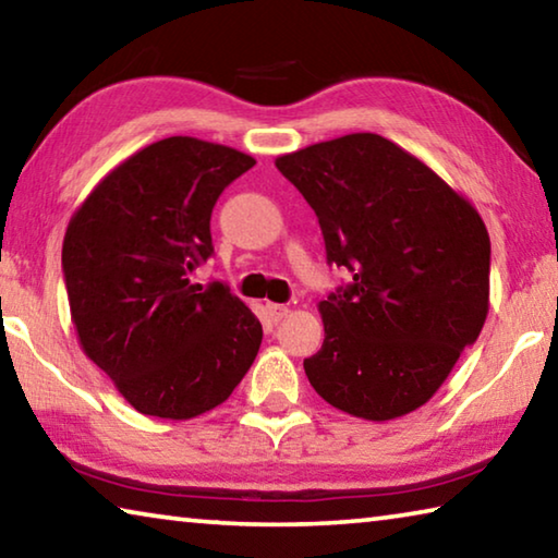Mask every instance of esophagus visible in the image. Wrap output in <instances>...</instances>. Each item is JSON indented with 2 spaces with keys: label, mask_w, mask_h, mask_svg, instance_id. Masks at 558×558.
<instances>
[{
  "label": "esophagus",
  "mask_w": 558,
  "mask_h": 558,
  "mask_svg": "<svg viewBox=\"0 0 558 558\" xmlns=\"http://www.w3.org/2000/svg\"><path fill=\"white\" fill-rule=\"evenodd\" d=\"M266 310H268V315H270L272 323H280V319L288 317V313H290L288 305H278V302H268Z\"/></svg>",
  "instance_id": "obj_1"
}]
</instances>
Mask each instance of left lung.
I'll return each instance as SVG.
<instances>
[{
	"instance_id": "left-lung-1",
	"label": "left lung",
	"mask_w": 558,
	"mask_h": 558,
	"mask_svg": "<svg viewBox=\"0 0 558 558\" xmlns=\"http://www.w3.org/2000/svg\"><path fill=\"white\" fill-rule=\"evenodd\" d=\"M317 214L329 266L352 282L319 302L323 349L305 374L366 421L418 409L475 342L489 310V235L421 159L354 132L276 159Z\"/></svg>"
}]
</instances>
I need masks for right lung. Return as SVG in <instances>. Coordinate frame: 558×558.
Returning a JSON list of instances; mask_svg holds the SVG:
<instances>
[{"label": "right lung", "instance_id": "1", "mask_svg": "<svg viewBox=\"0 0 558 558\" xmlns=\"http://www.w3.org/2000/svg\"><path fill=\"white\" fill-rule=\"evenodd\" d=\"M251 155L196 137L147 145L102 179L63 239L81 347L145 415L186 421L229 399L263 339L223 282L189 280L214 253L211 211Z\"/></svg>", "mask_w": 558, "mask_h": 558}]
</instances>
